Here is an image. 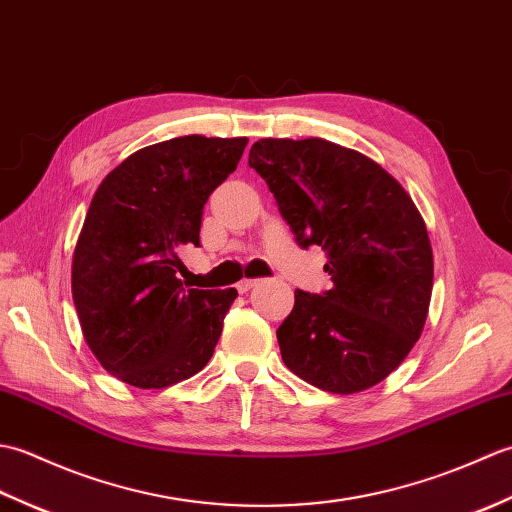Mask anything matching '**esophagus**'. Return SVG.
<instances>
[{
	"mask_svg": "<svg viewBox=\"0 0 512 512\" xmlns=\"http://www.w3.org/2000/svg\"><path fill=\"white\" fill-rule=\"evenodd\" d=\"M257 284H259V279H242V281H239V284H237V290L242 292V295H246V292H248L250 288H253V286H257Z\"/></svg>",
	"mask_w": 512,
	"mask_h": 512,
	"instance_id": "obj_1",
	"label": "esophagus"
}]
</instances>
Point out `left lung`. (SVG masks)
<instances>
[{
    "label": "left lung",
    "instance_id": "1",
    "mask_svg": "<svg viewBox=\"0 0 512 512\" xmlns=\"http://www.w3.org/2000/svg\"><path fill=\"white\" fill-rule=\"evenodd\" d=\"M248 165L268 184L301 248L321 246L332 288L295 290L279 325L286 367L332 394L387 378L420 339L433 253L405 189L354 149L323 138H264Z\"/></svg>",
    "mask_w": 512,
    "mask_h": 512
}]
</instances>
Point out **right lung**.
<instances>
[{
	"instance_id": "right-lung-1",
	"label": "right lung",
	"mask_w": 512,
	"mask_h": 512,
	"mask_svg": "<svg viewBox=\"0 0 512 512\" xmlns=\"http://www.w3.org/2000/svg\"><path fill=\"white\" fill-rule=\"evenodd\" d=\"M248 138L182 136L136 151L94 193L72 259L81 330L105 372L169 387L209 363L235 288H182L187 244L200 246L209 195Z\"/></svg>"
}]
</instances>
